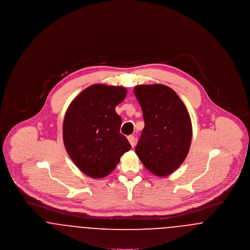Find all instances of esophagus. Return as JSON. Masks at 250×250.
Returning a JSON list of instances; mask_svg holds the SVG:
<instances>
[{
	"mask_svg": "<svg viewBox=\"0 0 250 250\" xmlns=\"http://www.w3.org/2000/svg\"><path fill=\"white\" fill-rule=\"evenodd\" d=\"M127 140H128V142L130 143L131 146L132 147H135V145H136V142H137V140H136V138L134 137V136H128L127 137Z\"/></svg>",
	"mask_w": 250,
	"mask_h": 250,
	"instance_id": "1",
	"label": "esophagus"
}]
</instances>
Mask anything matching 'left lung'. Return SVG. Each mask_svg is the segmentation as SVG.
<instances>
[{
    "mask_svg": "<svg viewBox=\"0 0 250 250\" xmlns=\"http://www.w3.org/2000/svg\"><path fill=\"white\" fill-rule=\"evenodd\" d=\"M134 94L145 124L135 152L152 173L160 177L169 175L181 166L189 151V113L178 95L166 85H138Z\"/></svg>",
    "mask_w": 250,
    "mask_h": 250,
    "instance_id": "1",
    "label": "left lung"
}]
</instances>
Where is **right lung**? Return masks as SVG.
<instances>
[{
  "label": "right lung",
  "instance_id": "1",
  "mask_svg": "<svg viewBox=\"0 0 250 250\" xmlns=\"http://www.w3.org/2000/svg\"><path fill=\"white\" fill-rule=\"evenodd\" d=\"M126 96L122 86L95 84L76 96L67 108L62 139L72 161L84 174L103 178L131 149L120 133L122 118L115 107Z\"/></svg>",
  "mask_w": 250,
  "mask_h": 250
}]
</instances>
